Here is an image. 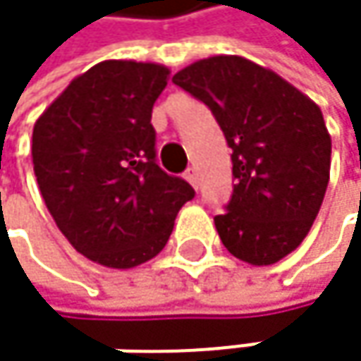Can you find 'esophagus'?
<instances>
[{
  "label": "esophagus",
  "mask_w": 361,
  "mask_h": 361,
  "mask_svg": "<svg viewBox=\"0 0 361 361\" xmlns=\"http://www.w3.org/2000/svg\"><path fill=\"white\" fill-rule=\"evenodd\" d=\"M183 176H185V180L190 181L194 188H198V173H196V169H192V167H190Z\"/></svg>",
  "instance_id": "1"
}]
</instances>
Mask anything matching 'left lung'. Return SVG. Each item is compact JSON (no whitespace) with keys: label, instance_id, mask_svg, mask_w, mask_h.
I'll use <instances>...</instances> for the list:
<instances>
[{"label":"left lung","instance_id":"obj_1","mask_svg":"<svg viewBox=\"0 0 361 361\" xmlns=\"http://www.w3.org/2000/svg\"><path fill=\"white\" fill-rule=\"evenodd\" d=\"M173 83L204 102L232 148L234 190L215 217L224 247L271 265L307 236L330 180V133L320 106L243 56L198 60Z\"/></svg>","mask_w":361,"mask_h":361}]
</instances>
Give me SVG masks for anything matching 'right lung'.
<instances>
[{
    "mask_svg": "<svg viewBox=\"0 0 361 361\" xmlns=\"http://www.w3.org/2000/svg\"><path fill=\"white\" fill-rule=\"evenodd\" d=\"M169 68L104 60L71 81L33 127L41 196L87 259L129 269L167 245L192 185L157 165L152 106Z\"/></svg>",
    "mask_w": 361,
    "mask_h": 361,
    "instance_id": "obj_1",
    "label": "right lung"
}]
</instances>
